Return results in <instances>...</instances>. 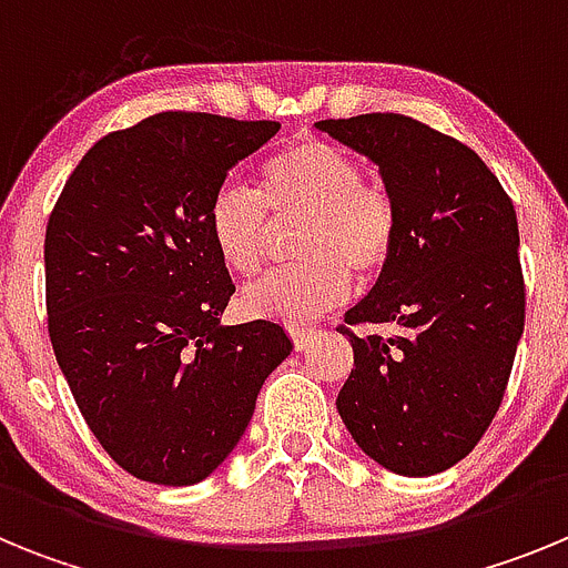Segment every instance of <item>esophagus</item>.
I'll use <instances>...</instances> for the list:
<instances>
[{
  "instance_id": "obj_1",
  "label": "esophagus",
  "mask_w": 568,
  "mask_h": 568,
  "mask_svg": "<svg viewBox=\"0 0 568 568\" xmlns=\"http://www.w3.org/2000/svg\"><path fill=\"white\" fill-rule=\"evenodd\" d=\"M290 335H293V344L295 349H307L315 338H318V329H310V327H290Z\"/></svg>"
}]
</instances>
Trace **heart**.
<instances>
[{"mask_svg": "<svg viewBox=\"0 0 568 568\" xmlns=\"http://www.w3.org/2000/svg\"><path fill=\"white\" fill-rule=\"evenodd\" d=\"M364 168L338 144L298 139L258 170V195L222 184L207 207V233L230 273L250 278L267 258L270 216L304 215L290 270L241 295L258 318L301 324L327 313L349 290V273L373 278L393 255L398 219L384 190L364 184Z\"/></svg>", "mask_w": 568, "mask_h": 568, "instance_id": "heart-1", "label": "heart"}]
</instances>
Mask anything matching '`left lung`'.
I'll return each instance as SVG.
<instances>
[{"mask_svg":"<svg viewBox=\"0 0 568 568\" xmlns=\"http://www.w3.org/2000/svg\"><path fill=\"white\" fill-rule=\"evenodd\" d=\"M315 128L378 168L398 219L386 267L346 313L373 333L341 329L355 364L335 406L375 464L438 475L484 438L509 384L526 307L518 215L475 150L409 115Z\"/></svg>","mask_w":568,"mask_h":568,"instance_id":"obj_1","label":"left lung"}]
</instances>
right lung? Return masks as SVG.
Instances as JSON below:
<instances>
[{"mask_svg": "<svg viewBox=\"0 0 568 568\" xmlns=\"http://www.w3.org/2000/svg\"><path fill=\"white\" fill-rule=\"evenodd\" d=\"M278 128L155 113L93 144L50 213V344L90 433L135 478H210L293 353L273 321L222 327L235 287L207 233L215 190Z\"/></svg>", "mask_w": 568, "mask_h": 568, "instance_id": "add662e5", "label": "right lung"}]
</instances>
